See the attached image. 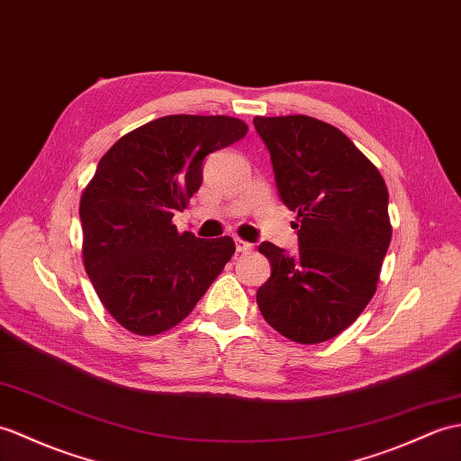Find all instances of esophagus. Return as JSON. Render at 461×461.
<instances>
[{"label":"esophagus","instance_id":"34e87169","mask_svg":"<svg viewBox=\"0 0 461 461\" xmlns=\"http://www.w3.org/2000/svg\"><path fill=\"white\" fill-rule=\"evenodd\" d=\"M235 249H238L240 253H248V251L253 249V245L248 243V241H243V240H235Z\"/></svg>","mask_w":461,"mask_h":461}]
</instances>
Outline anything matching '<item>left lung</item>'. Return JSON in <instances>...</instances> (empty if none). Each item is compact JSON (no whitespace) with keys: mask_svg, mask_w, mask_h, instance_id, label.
<instances>
[{"mask_svg":"<svg viewBox=\"0 0 461 461\" xmlns=\"http://www.w3.org/2000/svg\"><path fill=\"white\" fill-rule=\"evenodd\" d=\"M276 190L298 212V251L263 241L271 276L257 291L267 324L298 344L336 338L375 294L391 243L389 192L375 165L308 115L255 117Z\"/></svg>","mask_w":461,"mask_h":461,"instance_id":"left-lung-1","label":"left lung"}]
</instances>
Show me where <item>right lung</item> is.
I'll return each mask as SVG.
<instances>
[{"label": "right lung", "mask_w": 461, "mask_h": 461, "mask_svg": "<svg viewBox=\"0 0 461 461\" xmlns=\"http://www.w3.org/2000/svg\"><path fill=\"white\" fill-rule=\"evenodd\" d=\"M248 133L228 115H167L122 137L80 198L84 267L108 312L133 334L182 322L235 253L231 238L178 233L204 158Z\"/></svg>", "instance_id": "add662e5"}]
</instances>
